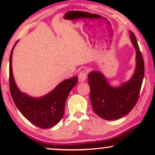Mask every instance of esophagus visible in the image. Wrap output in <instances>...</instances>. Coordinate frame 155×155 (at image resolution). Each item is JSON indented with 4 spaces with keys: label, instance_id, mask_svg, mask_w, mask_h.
Listing matches in <instances>:
<instances>
[{
    "label": "esophagus",
    "instance_id": "1",
    "mask_svg": "<svg viewBox=\"0 0 155 155\" xmlns=\"http://www.w3.org/2000/svg\"><path fill=\"white\" fill-rule=\"evenodd\" d=\"M87 76V72L84 71H80L79 74H78V80H79L80 82H83L86 80Z\"/></svg>",
    "mask_w": 155,
    "mask_h": 155
}]
</instances>
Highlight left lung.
<instances>
[{
    "mask_svg": "<svg viewBox=\"0 0 155 155\" xmlns=\"http://www.w3.org/2000/svg\"><path fill=\"white\" fill-rule=\"evenodd\" d=\"M130 31V41L136 52V66L131 78L118 87H113L99 71L88 74L90 100L93 110L105 120H117L128 114L138 99L145 73L143 58L136 37Z\"/></svg>",
    "mask_w": 155,
    "mask_h": 155,
    "instance_id": "obj_1",
    "label": "left lung"
}]
</instances>
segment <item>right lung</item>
Here are the masks:
<instances>
[{
  "label": "right lung",
  "mask_w": 155,
  "mask_h": 155,
  "mask_svg": "<svg viewBox=\"0 0 155 155\" xmlns=\"http://www.w3.org/2000/svg\"><path fill=\"white\" fill-rule=\"evenodd\" d=\"M15 44L10 56L9 82L12 98L21 114L31 124L41 128L56 126L64 114L65 101L70 92L78 82V77L65 80L52 91L41 97H32L19 90L15 81L12 68V57Z\"/></svg>",
  "instance_id": "right-lung-1"
}]
</instances>
